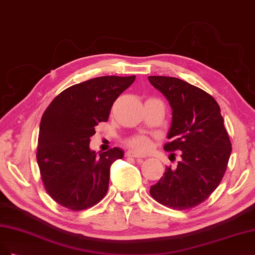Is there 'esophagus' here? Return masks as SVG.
I'll return each mask as SVG.
<instances>
[{
  "label": "esophagus",
  "instance_id": "esophagus-1",
  "mask_svg": "<svg viewBox=\"0 0 255 255\" xmlns=\"http://www.w3.org/2000/svg\"><path fill=\"white\" fill-rule=\"evenodd\" d=\"M125 155L127 158H136V159H143V155H141L139 153H137L134 150H128L126 151Z\"/></svg>",
  "mask_w": 255,
  "mask_h": 255
}]
</instances>
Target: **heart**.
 Here are the masks:
<instances>
[{"instance_id":"b5f03b06","label":"heart","mask_w":255,"mask_h":255,"mask_svg":"<svg viewBox=\"0 0 255 255\" xmlns=\"http://www.w3.org/2000/svg\"><path fill=\"white\" fill-rule=\"evenodd\" d=\"M127 145L137 151L146 152L150 150L152 143L148 136L145 135H134L127 139Z\"/></svg>"}]
</instances>
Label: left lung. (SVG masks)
<instances>
[{"label": "left lung", "mask_w": 255, "mask_h": 255, "mask_svg": "<svg viewBox=\"0 0 255 255\" xmlns=\"http://www.w3.org/2000/svg\"><path fill=\"white\" fill-rule=\"evenodd\" d=\"M150 84L167 98L172 109L171 126L164 150L182 151L150 187L154 200L174 210H187L207 200L227 170L231 141L214 97L175 77L148 76Z\"/></svg>", "instance_id": "left-lung-1"}]
</instances>
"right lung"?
<instances>
[{"instance_id":"1","label":"right lung","mask_w":255,"mask_h":255,"mask_svg":"<svg viewBox=\"0 0 255 255\" xmlns=\"http://www.w3.org/2000/svg\"><path fill=\"white\" fill-rule=\"evenodd\" d=\"M135 76H102L69 87L57 95L40 123L37 161L45 191L62 207L83 211L108 192L110 166L124 157L114 147L96 153L90 137L107 122L117 98Z\"/></svg>"}]
</instances>
